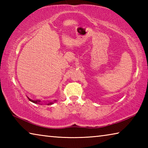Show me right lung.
<instances>
[{
  "mask_svg": "<svg viewBox=\"0 0 148 148\" xmlns=\"http://www.w3.org/2000/svg\"><path fill=\"white\" fill-rule=\"evenodd\" d=\"M27 98H28V99L30 101L32 102H33V103H34V104H42V102H44V103L46 104L47 105H51V104H53V102L57 101V100H54L53 102H51V101L47 102V101H40V100H32V99H31L30 98H29L28 97H27Z\"/></svg>",
  "mask_w": 148,
  "mask_h": 148,
  "instance_id": "obj_1",
  "label": "right lung"
}]
</instances>
